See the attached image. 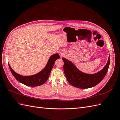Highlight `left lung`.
<instances>
[{
    "label": "left lung",
    "mask_w": 120,
    "mask_h": 120,
    "mask_svg": "<svg viewBox=\"0 0 120 120\" xmlns=\"http://www.w3.org/2000/svg\"><path fill=\"white\" fill-rule=\"evenodd\" d=\"M64 71L68 82L79 89H88L96 86L106 75L110 65V56L106 66L100 71L94 74H88L79 70L71 61L63 57Z\"/></svg>",
    "instance_id": "obj_1"
}]
</instances>
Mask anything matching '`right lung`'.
Returning a JSON list of instances; mask_svg holds the SVG:
<instances>
[{
  "label": "right lung",
  "mask_w": 120,
  "mask_h": 120,
  "mask_svg": "<svg viewBox=\"0 0 120 120\" xmlns=\"http://www.w3.org/2000/svg\"><path fill=\"white\" fill-rule=\"evenodd\" d=\"M60 57L59 54L58 53L50 56L45 68L38 73L32 75L23 76L18 74L12 70L9 64L8 66L12 74L18 81L27 86H37L42 85L48 80L54 63Z\"/></svg>",
  "instance_id": "1"
}]
</instances>
